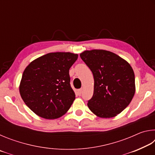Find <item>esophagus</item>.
Masks as SVG:
<instances>
[{"label": "esophagus", "instance_id": "esophagus-1", "mask_svg": "<svg viewBox=\"0 0 155 155\" xmlns=\"http://www.w3.org/2000/svg\"><path fill=\"white\" fill-rule=\"evenodd\" d=\"M82 91H83L82 88H81V89H79V90H77V93H78V95H79V96L81 95V94H82Z\"/></svg>", "mask_w": 155, "mask_h": 155}]
</instances>
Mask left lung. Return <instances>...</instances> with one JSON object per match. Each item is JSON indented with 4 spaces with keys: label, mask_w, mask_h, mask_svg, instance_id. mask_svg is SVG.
I'll list each match as a JSON object with an SVG mask.
<instances>
[{
    "label": "left lung",
    "mask_w": 155,
    "mask_h": 155,
    "mask_svg": "<svg viewBox=\"0 0 155 155\" xmlns=\"http://www.w3.org/2000/svg\"><path fill=\"white\" fill-rule=\"evenodd\" d=\"M80 57L94 76V94L88 101L89 109L103 118L116 116L127 108L134 96L135 74L132 67L116 54L104 50L85 51Z\"/></svg>",
    "instance_id": "8db88e82"
}]
</instances>
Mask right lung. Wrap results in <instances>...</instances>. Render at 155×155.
<instances>
[{
	"mask_svg": "<svg viewBox=\"0 0 155 155\" xmlns=\"http://www.w3.org/2000/svg\"><path fill=\"white\" fill-rule=\"evenodd\" d=\"M78 59L71 52H51L31 62L20 84L23 101L38 116L53 120L70 108L75 94L70 86L69 70Z\"/></svg>",
	"mask_w": 155,
	"mask_h": 155,
	"instance_id": "1",
	"label": "right lung"
}]
</instances>
